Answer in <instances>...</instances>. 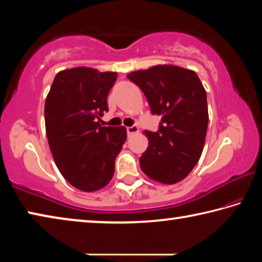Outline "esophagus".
I'll use <instances>...</instances> for the list:
<instances>
[{"mask_svg": "<svg viewBox=\"0 0 262 262\" xmlns=\"http://www.w3.org/2000/svg\"><path fill=\"white\" fill-rule=\"evenodd\" d=\"M139 132V127L137 126H132V127H127V134L132 136L133 134H136Z\"/></svg>", "mask_w": 262, "mask_h": 262, "instance_id": "obj_1", "label": "esophagus"}]
</instances>
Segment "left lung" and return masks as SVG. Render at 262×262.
Wrapping results in <instances>:
<instances>
[{"instance_id": "obj_1", "label": "left lung", "mask_w": 262, "mask_h": 262, "mask_svg": "<svg viewBox=\"0 0 262 262\" xmlns=\"http://www.w3.org/2000/svg\"><path fill=\"white\" fill-rule=\"evenodd\" d=\"M127 77L139 85L161 117L157 132L145 130L148 149L140 158L150 179L173 185L187 177L201 157L208 128L207 94L193 70L158 64Z\"/></svg>"}]
</instances>
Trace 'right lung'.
Masks as SVG:
<instances>
[{
    "label": "right lung",
    "instance_id": "1",
    "mask_svg": "<svg viewBox=\"0 0 262 262\" xmlns=\"http://www.w3.org/2000/svg\"><path fill=\"white\" fill-rule=\"evenodd\" d=\"M114 72L89 67L56 74L45 101V126L54 162L63 178L83 192H96L114 174L115 158L127 139L120 127L99 123L107 112Z\"/></svg>",
    "mask_w": 262,
    "mask_h": 262
}]
</instances>
